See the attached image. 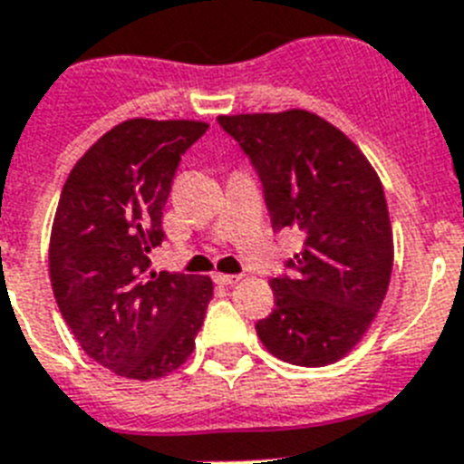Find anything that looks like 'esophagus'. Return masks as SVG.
<instances>
[{
    "instance_id": "34e87169",
    "label": "esophagus",
    "mask_w": 464,
    "mask_h": 464,
    "mask_svg": "<svg viewBox=\"0 0 464 464\" xmlns=\"http://www.w3.org/2000/svg\"><path fill=\"white\" fill-rule=\"evenodd\" d=\"M214 281L221 285H233V284H238L240 276L238 274H217V276H214Z\"/></svg>"
}]
</instances>
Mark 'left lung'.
Wrapping results in <instances>:
<instances>
[{"label":"left lung","mask_w":464,"mask_h":464,"mask_svg":"<svg viewBox=\"0 0 464 464\" xmlns=\"http://www.w3.org/2000/svg\"><path fill=\"white\" fill-rule=\"evenodd\" d=\"M257 171L274 231L297 228L303 252L271 281L274 312L255 324L271 355L324 367L348 355L389 291L393 231L382 180L336 126L291 109L219 116Z\"/></svg>","instance_id":"obj_1"}]
</instances>
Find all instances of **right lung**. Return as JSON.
<instances>
[{
    "label": "right lung",
    "mask_w": 464,
    "mask_h": 464,
    "mask_svg": "<svg viewBox=\"0 0 464 464\" xmlns=\"http://www.w3.org/2000/svg\"><path fill=\"white\" fill-rule=\"evenodd\" d=\"M202 121L130 119L71 169L49 240V278L62 317L102 367L150 382L186 362L214 295L209 276L147 271L167 238L161 209Z\"/></svg>",
    "instance_id": "obj_1"
}]
</instances>
